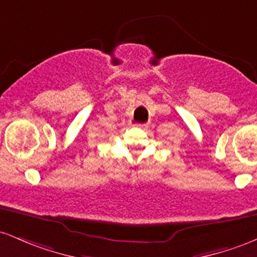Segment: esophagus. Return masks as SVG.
<instances>
[{
	"label": "esophagus",
	"instance_id": "esophagus-1",
	"mask_svg": "<svg viewBox=\"0 0 257 257\" xmlns=\"http://www.w3.org/2000/svg\"><path fill=\"white\" fill-rule=\"evenodd\" d=\"M135 126H136V127H138V128H142V130H146V128L149 127L148 123H136Z\"/></svg>",
	"mask_w": 257,
	"mask_h": 257
}]
</instances>
